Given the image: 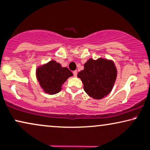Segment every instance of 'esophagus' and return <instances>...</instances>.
Listing matches in <instances>:
<instances>
[{"instance_id": "34e87169", "label": "esophagus", "mask_w": 150, "mask_h": 150, "mask_svg": "<svg viewBox=\"0 0 150 150\" xmlns=\"http://www.w3.org/2000/svg\"><path fill=\"white\" fill-rule=\"evenodd\" d=\"M73 75L75 77H77V71H73Z\"/></svg>"}]
</instances>
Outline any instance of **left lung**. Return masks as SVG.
Instances as JSON below:
<instances>
[{"label":"left lung","mask_w":150,"mask_h":150,"mask_svg":"<svg viewBox=\"0 0 150 150\" xmlns=\"http://www.w3.org/2000/svg\"><path fill=\"white\" fill-rule=\"evenodd\" d=\"M84 67V70L77 74V77L84 84V91L96 100L107 96L112 90L117 77L113 62L102 58L97 60L89 59Z\"/></svg>","instance_id":"left-lung-1"}]
</instances>
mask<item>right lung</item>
<instances>
[{
	"instance_id": "obj_1",
	"label": "right lung",
	"mask_w": 150,
	"mask_h": 150,
	"mask_svg": "<svg viewBox=\"0 0 150 150\" xmlns=\"http://www.w3.org/2000/svg\"><path fill=\"white\" fill-rule=\"evenodd\" d=\"M36 75L44 92L51 95L59 92L64 82L73 76V73L68 68L62 67L54 60L38 67Z\"/></svg>"
}]
</instances>
